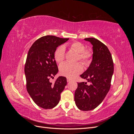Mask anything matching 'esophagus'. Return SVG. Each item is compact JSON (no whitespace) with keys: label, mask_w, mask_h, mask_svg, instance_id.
I'll return each mask as SVG.
<instances>
[{"label":"esophagus","mask_w":134,"mask_h":134,"mask_svg":"<svg viewBox=\"0 0 134 134\" xmlns=\"http://www.w3.org/2000/svg\"><path fill=\"white\" fill-rule=\"evenodd\" d=\"M70 81H71V79L70 78H67V82H70Z\"/></svg>","instance_id":"1"}]
</instances>
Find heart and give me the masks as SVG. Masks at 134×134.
Instances as JSON below:
<instances>
[{"mask_svg": "<svg viewBox=\"0 0 134 134\" xmlns=\"http://www.w3.org/2000/svg\"><path fill=\"white\" fill-rule=\"evenodd\" d=\"M71 49L78 54L77 60H79L85 65L90 63L92 58V52L89 49H86L84 44L80 42H74L71 44ZM65 47L60 46L55 51L54 58L58 63H62L65 59ZM83 68L82 64L77 63L71 64L64 63L60 65L59 67L60 73L69 78H72L83 71Z\"/></svg>", "mask_w": 134, "mask_h": 134, "instance_id": "b5f03b06", "label": "heart"}]
</instances>
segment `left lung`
I'll return each instance as SVG.
<instances>
[{
  "instance_id": "1",
  "label": "left lung",
  "mask_w": 134,
  "mask_h": 134,
  "mask_svg": "<svg viewBox=\"0 0 134 134\" xmlns=\"http://www.w3.org/2000/svg\"><path fill=\"white\" fill-rule=\"evenodd\" d=\"M93 45V59L88 69L80 77L90 82L78 83L74 100L82 111H91L102 103L111 87L113 62L110 51L102 42L95 38H84Z\"/></svg>"
}]
</instances>
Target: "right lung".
I'll return each instance as SVG.
<instances>
[{"mask_svg": "<svg viewBox=\"0 0 134 134\" xmlns=\"http://www.w3.org/2000/svg\"><path fill=\"white\" fill-rule=\"evenodd\" d=\"M69 39L44 36L36 40L28 51L25 66L27 90L34 102L44 109H51L59 103L67 84L64 76L58 77L54 83L50 79L58 72L54 58L56 48Z\"/></svg>", "mask_w": 134, "mask_h": 134, "instance_id": "1", "label": "right lung"}]
</instances>
